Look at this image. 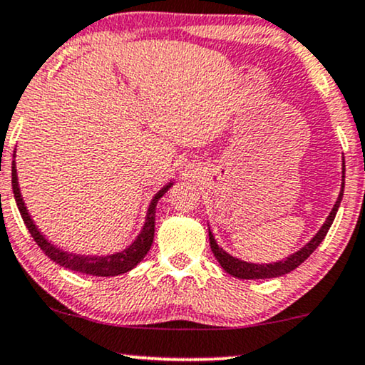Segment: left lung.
I'll list each match as a JSON object with an SVG mask.
<instances>
[{"label": "left lung", "instance_id": "8db88e82", "mask_svg": "<svg viewBox=\"0 0 365 365\" xmlns=\"http://www.w3.org/2000/svg\"><path fill=\"white\" fill-rule=\"evenodd\" d=\"M344 184H345V160H342V187H340L339 197H337V201H335L330 215L327 216V220H325V223L322 225V228L317 231V235L304 246V248H300L297 253L290 255L288 258L280 259V262H277V263H267V264L243 262V259L231 257V255L226 253L221 246H217L215 236H212L211 230H210L211 252L215 253L216 259L220 262L221 268H223L226 273H230V275H233L236 278H241V280H263V278H277V277L287 275V273L293 272L297 267H300V264L315 252L317 246L324 241L325 236H327L330 226H332L334 220H335V215H337V211H339L340 201H342Z\"/></svg>", "mask_w": 365, "mask_h": 365}]
</instances>
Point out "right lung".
<instances>
[{"instance_id":"1","label":"right lung","mask_w":365,"mask_h":365,"mask_svg":"<svg viewBox=\"0 0 365 365\" xmlns=\"http://www.w3.org/2000/svg\"><path fill=\"white\" fill-rule=\"evenodd\" d=\"M13 158H15V154H13ZM11 186H13V194H15L16 206L18 210H20L23 221H25L26 228L33 236V240H35L36 245L43 250L46 257L53 259L55 263H58L60 267L72 269V272L83 273V275L115 277V275H122V273L130 272V269L137 267V264L144 259L145 255H148L154 241L155 206H158V201L160 197L168 192V189L173 186V182H169L168 186H164L153 197V201H150L149 205L148 215H145V223L142 226V231L139 233V236H137V238L132 241L125 250H122L119 253L106 255V257H90V255H75V253L63 252V250L56 248L55 245H51L50 241L40 233V230H38L36 225L33 223L31 216L28 215L25 202H23L20 186H18V174H16L15 160H13V168H11Z\"/></svg>"}]
</instances>
